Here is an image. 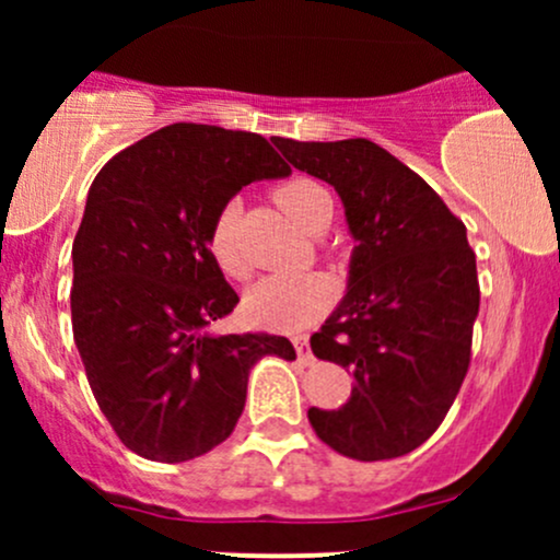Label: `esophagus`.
Returning <instances> with one entry per match:
<instances>
[{"label": "esophagus", "mask_w": 560, "mask_h": 560, "mask_svg": "<svg viewBox=\"0 0 560 560\" xmlns=\"http://www.w3.org/2000/svg\"><path fill=\"white\" fill-rule=\"evenodd\" d=\"M292 345H294V350H298V358L305 365H311L313 363V355H311V350H307V337L305 334H298V337H292Z\"/></svg>", "instance_id": "34e87169"}]
</instances>
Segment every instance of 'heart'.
Wrapping results in <instances>:
<instances>
[{
	"label": "heart",
	"mask_w": 560,
	"mask_h": 560,
	"mask_svg": "<svg viewBox=\"0 0 560 560\" xmlns=\"http://www.w3.org/2000/svg\"><path fill=\"white\" fill-rule=\"evenodd\" d=\"M276 205L298 223L300 229L318 234L329 226L334 215V199L324 184L307 176H294L276 186ZM210 258L229 279H244V262L236 244V205L229 202L218 210L208 231ZM331 302V284L318 273L300 276H266L244 298V313L262 326L294 329L313 320Z\"/></svg>",
	"instance_id": "heart-1"
}]
</instances>
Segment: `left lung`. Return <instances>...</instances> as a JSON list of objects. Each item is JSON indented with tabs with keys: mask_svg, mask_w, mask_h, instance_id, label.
<instances>
[{
	"mask_svg": "<svg viewBox=\"0 0 560 560\" xmlns=\"http://www.w3.org/2000/svg\"><path fill=\"white\" fill-rule=\"evenodd\" d=\"M273 144L337 189L358 240L350 289L311 337L313 355L352 371L355 387L342 408H311L307 421L347 458H400L445 421L471 363L479 279L464 221L374 141Z\"/></svg>",
	"mask_w": 560,
	"mask_h": 560,
	"instance_id": "left-lung-1",
	"label": "left lung"
}]
</instances>
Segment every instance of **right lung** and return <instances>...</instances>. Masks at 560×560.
<instances>
[{
    "instance_id": "obj_1",
    "label": "right lung",
    "mask_w": 560,
    "mask_h": 560,
    "mask_svg": "<svg viewBox=\"0 0 560 560\" xmlns=\"http://www.w3.org/2000/svg\"><path fill=\"white\" fill-rule=\"evenodd\" d=\"M289 176L253 131L173 124L96 173L73 240L70 316L89 387L128 450L182 464L234 432L253 365L294 361L273 334L213 337L236 307L208 231L242 186Z\"/></svg>"
}]
</instances>
